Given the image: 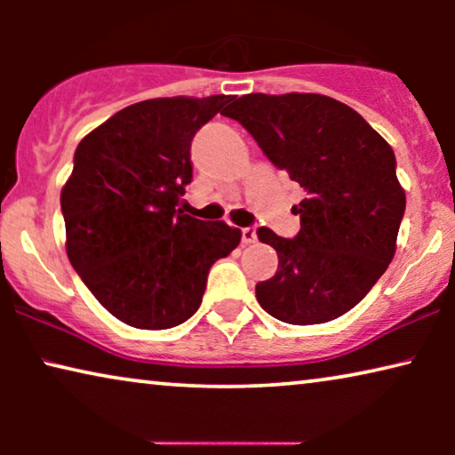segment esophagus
<instances>
[{"mask_svg": "<svg viewBox=\"0 0 455 455\" xmlns=\"http://www.w3.org/2000/svg\"><path fill=\"white\" fill-rule=\"evenodd\" d=\"M254 240H257V229L254 228L242 229V244H252Z\"/></svg>", "mask_w": 455, "mask_h": 455, "instance_id": "obj_1", "label": "esophagus"}]
</instances>
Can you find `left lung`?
<instances>
[{
    "mask_svg": "<svg viewBox=\"0 0 455 455\" xmlns=\"http://www.w3.org/2000/svg\"><path fill=\"white\" fill-rule=\"evenodd\" d=\"M223 116L240 122L307 192L294 207V238L257 229L279 259L275 275L257 283L259 304L290 325L338 319L369 294L395 254L406 192L394 151L358 111L315 92H251Z\"/></svg>",
    "mask_w": 455,
    "mask_h": 455,
    "instance_id": "left-lung-1",
    "label": "left lung"
}]
</instances>
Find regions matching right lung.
<instances>
[{
	"instance_id": "1",
	"label": "right lung",
	"mask_w": 455,
	"mask_h": 455,
	"mask_svg": "<svg viewBox=\"0 0 455 455\" xmlns=\"http://www.w3.org/2000/svg\"><path fill=\"white\" fill-rule=\"evenodd\" d=\"M229 101L148 99L76 147L60 196L68 259L101 307L130 327L170 329L190 319L211 265L240 244L238 228L176 209L192 180V139Z\"/></svg>"
}]
</instances>
